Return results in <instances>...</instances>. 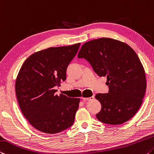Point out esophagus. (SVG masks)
<instances>
[{
  "mask_svg": "<svg viewBox=\"0 0 154 154\" xmlns=\"http://www.w3.org/2000/svg\"><path fill=\"white\" fill-rule=\"evenodd\" d=\"M82 100L84 101V102H85V101H89V100H92L94 99V96H91L90 97H82Z\"/></svg>",
  "mask_w": 154,
  "mask_h": 154,
  "instance_id": "34e87169",
  "label": "esophagus"
}]
</instances>
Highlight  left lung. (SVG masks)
I'll return each instance as SVG.
<instances>
[{
    "label": "left lung",
    "mask_w": 154,
    "mask_h": 154,
    "mask_svg": "<svg viewBox=\"0 0 154 154\" xmlns=\"http://www.w3.org/2000/svg\"><path fill=\"white\" fill-rule=\"evenodd\" d=\"M78 58L88 60L99 76L107 78L109 91L95 96L102 105L97 119L120 125L134 117L147 87L144 67L134 50L119 40L102 37L85 43Z\"/></svg>",
    "instance_id": "1"
}]
</instances>
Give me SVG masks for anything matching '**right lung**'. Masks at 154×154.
Returning <instances> with one entry per match:
<instances>
[{"label":"right lung","mask_w":154,"mask_h":154,"mask_svg":"<svg viewBox=\"0 0 154 154\" xmlns=\"http://www.w3.org/2000/svg\"><path fill=\"white\" fill-rule=\"evenodd\" d=\"M80 43L51 47L35 52L22 64L16 80L20 110L32 126L47 134H56L72 126L80 98L55 94L56 86L66 79V70Z\"/></svg>","instance_id":"1"}]
</instances>
